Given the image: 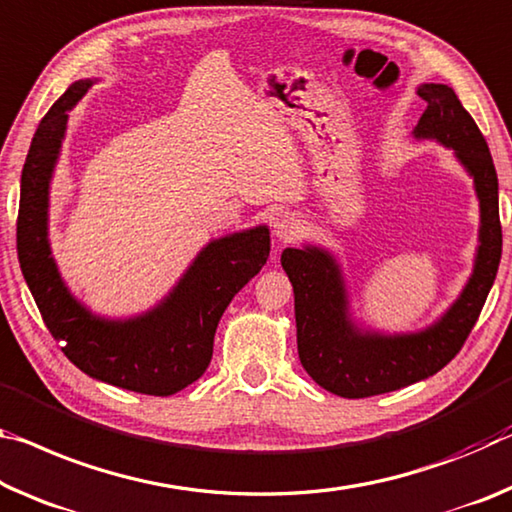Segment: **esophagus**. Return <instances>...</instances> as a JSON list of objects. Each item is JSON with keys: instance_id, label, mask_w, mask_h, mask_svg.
Returning <instances> with one entry per match:
<instances>
[{"instance_id": "34e87169", "label": "esophagus", "mask_w": 512, "mask_h": 512, "mask_svg": "<svg viewBox=\"0 0 512 512\" xmlns=\"http://www.w3.org/2000/svg\"><path fill=\"white\" fill-rule=\"evenodd\" d=\"M300 232V221L289 212H282V214H275L273 216V234L278 237L280 241H294Z\"/></svg>"}]
</instances>
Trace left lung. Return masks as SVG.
<instances>
[{
	"label": "left lung",
	"instance_id": "8db88e82",
	"mask_svg": "<svg viewBox=\"0 0 512 512\" xmlns=\"http://www.w3.org/2000/svg\"><path fill=\"white\" fill-rule=\"evenodd\" d=\"M428 102L415 141L451 150L472 177L478 200V246L472 273L458 298L433 323L410 332H385L353 314L344 266L319 243L282 250V269L294 287L298 358L316 385L344 399L396 392L446 367L472 332L497 278L501 259L499 180L481 129L446 84H421Z\"/></svg>",
	"mask_w": 512,
	"mask_h": 512
}]
</instances>
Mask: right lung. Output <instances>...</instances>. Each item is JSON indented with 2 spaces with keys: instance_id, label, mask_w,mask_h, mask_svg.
I'll return each instance as SVG.
<instances>
[{
  "instance_id": "right-lung-1",
  "label": "right lung",
  "mask_w": 512,
  "mask_h": 512,
  "mask_svg": "<svg viewBox=\"0 0 512 512\" xmlns=\"http://www.w3.org/2000/svg\"><path fill=\"white\" fill-rule=\"evenodd\" d=\"M100 79L72 84L40 125L22 168L18 257L45 326L86 376L129 392L170 396L207 371L214 335L230 300L262 271L269 225L209 239L168 294L129 316L97 314L63 280L50 243V193L68 113Z\"/></svg>"
}]
</instances>
